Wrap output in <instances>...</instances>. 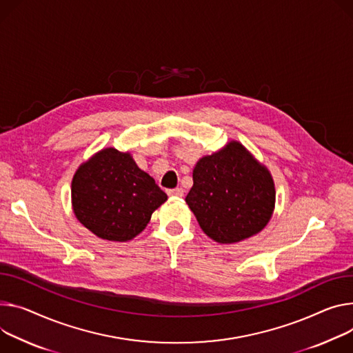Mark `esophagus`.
I'll return each instance as SVG.
<instances>
[{
  "instance_id": "esophagus-1",
  "label": "esophagus",
  "mask_w": 353,
  "mask_h": 353,
  "mask_svg": "<svg viewBox=\"0 0 353 353\" xmlns=\"http://www.w3.org/2000/svg\"><path fill=\"white\" fill-rule=\"evenodd\" d=\"M168 194L170 196V197H183V194H184V191H183V188H172V190H168Z\"/></svg>"
}]
</instances>
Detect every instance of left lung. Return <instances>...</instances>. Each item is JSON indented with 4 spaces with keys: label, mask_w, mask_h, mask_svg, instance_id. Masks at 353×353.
Returning a JSON list of instances; mask_svg holds the SVG:
<instances>
[{
    "label": "left lung",
    "mask_w": 353,
    "mask_h": 353,
    "mask_svg": "<svg viewBox=\"0 0 353 353\" xmlns=\"http://www.w3.org/2000/svg\"><path fill=\"white\" fill-rule=\"evenodd\" d=\"M200 228L218 243H236L259 234L276 203L270 170L238 141L203 156L185 197Z\"/></svg>",
    "instance_id": "obj_1"
}]
</instances>
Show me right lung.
I'll list each match as a JSON object with an SVG mask.
<instances>
[{
  "mask_svg": "<svg viewBox=\"0 0 353 353\" xmlns=\"http://www.w3.org/2000/svg\"><path fill=\"white\" fill-rule=\"evenodd\" d=\"M168 200L153 177L130 152L104 148L76 170L72 207L77 221L95 236L126 242L139 235L152 214Z\"/></svg>",
  "mask_w": 353,
  "mask_h": 353,
  "instance_id": "1",
  "label": "right lung"
}]
</instances>
